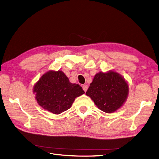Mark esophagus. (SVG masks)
<instances>
[{"label":"esophagus","mask_w":159,"mask_h":159,"mask_svg":"<svg viewBox=\"0 0 159 159\" xmlns=\"http://www.w3.org/2000/svg\"><path fill=\"white\" fill-rule=\"evenodd\" d=\"M83 89L84 90V91L86 92L88 90V86L87 85H83Z\"/></svg>","instance_id":"34e87169"}]
</instances>
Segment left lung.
I'll return each mask as SVG.
<instances>
[{
  "mask_svg": "<svg viewBox=\"0 0 159 159\" xmlns=\"http://www.w3.org/2000/svg\"><path fill=\"white\" fill-rule=\"evenodd\" d=\"M128 92V84L124 77L114 70H109L95 75L86 94L99 109L112 113L124 105Z\"/></svg>",
  "mask_w": 159,
  "mask_h": 159,
  "instance_id": "left-lung-1",
  "label": "left lung"
}]
</instances>
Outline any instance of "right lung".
<instances>
[{
	"instance_id": "obj_1",
	"label": "right lung",
	"mask_w": 159,
	"mask_h": 159,
	"mask_svg": "<svg viewBox=\"0 0 159 159\" xmlns=\"http://www.w3.org/2000/svg\"><path fill=\"white\" fill-rule=\"evenodd\" d=\"M33 92L40 106L56 115L69 109L75 98L84 93L81 86L69 82L60 70L45 73L34 85Z\"/></svg>"
}]
</instances>
